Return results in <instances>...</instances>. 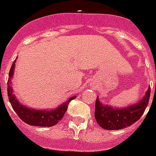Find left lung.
I'll return each mask as SVG.
<instances>
[{"label":"left lung","mask_w":156,"mask_h":156,"mask_svg":"<svg viewBox=\"0 0 156 156\" xmlns=\"http://www.w3.org/2000/svg\"><path fill=\"white\" fill-rule=\"evenodd\" d=\"M151 89L138 102L129 106L116 108L103 104L97 97L95 101V117L99 126L108 130L121 129L130 126L143 116L150 99Z\"/></svg>","instance_id":"1"}]
</instances>
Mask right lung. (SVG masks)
<instances>
[{
  "mask_svg": "<svg viewBox=\"0 0 156 156\" xmlns=\"http://www.w3.org/2000/svg\"><path fill=\"white\" fill-rule=\"evenodd\" d=\"M17 58L13 61V65L11 66L10 70L9 73L8 79V96L9 100L10 102L12 108L18 116L23 120L25 123L34 126H42V127H51L58 123L61 119L63 118L64 115L67 111V108L71 100L75 99L77 96H72L66 102L60 104L57 108L53 109H35L30 108L29 107L23 104L18 98L16 97L13 93V87H12V78H13L14 69H15V63Z\"/></svg>",
  "mask_w": 156,
  "mask_h": 156,
  "instance_id": "obj_1",
  "label": "right lung"
}]
</instances>
